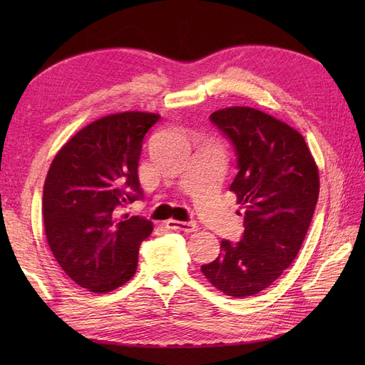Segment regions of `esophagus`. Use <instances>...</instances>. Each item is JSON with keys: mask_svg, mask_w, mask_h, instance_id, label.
<instances>
[{"mask_svg": "<svg viewBox=\"0 0 365 365\" xmlns=\"http://www.w3.org/2000/svg\"><path fill=\"white\" fill-rule=\"evenodd\" d=\"M165 227L169 230H176V231H184V233H193V231L197 230V225L195 220H187V222H182V220H173L169 219L165 222Z\"/></svg>", "mask_w": 365, "mask_h": 365, "instance_id": "34e87169", "label": "esophagus"}]
</instances>
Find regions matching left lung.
<instances>
[{
	"label": "left lung",
	"mask_w": 365,
	"mask_h": 365,
	"mask_svg": "<svg viewBox=\"0 0 365 365\" xmlns=\"http://www.w3.org/2000/svg\"><path fill=\"white\" fill-rule=\"evenodd\" d=\"M210 121L236 150L230 190L245 208V231L236 244L220 242L217 259L201 271L220 292L247 298L277 280L300 251L318 201V169L300 132L259 109H219Z\"/></svg>",
	"instance_id": "left-lung-1"
}]
</instances>
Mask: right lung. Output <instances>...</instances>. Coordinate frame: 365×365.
Returning a JSON list of instances; mask_svg holds the SVG:
<instances>
[{
	"label": "right lung",
	"instance_id": "add662e5",
	"mask_svg": "<svg viewBox=\"0 0 365 365\" xmlns=\"http://www.w3.org/2000/svg\"><path fill=\"white\" fill-rule=\"evenodd\" d=\"M158 114L128 111L81 129L54 157L42 196L46 236L54 259L81 288L105 294L137 271L150 220L121 213L143 200L138 160Z\"/></svg>",
	"mask_w": 365,
	"mask_h": 365
}]
</instances>
